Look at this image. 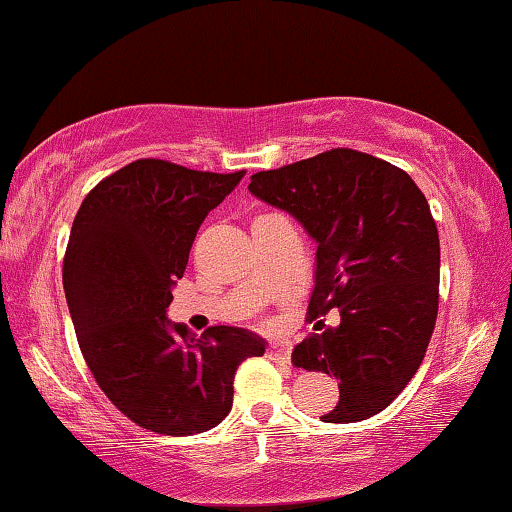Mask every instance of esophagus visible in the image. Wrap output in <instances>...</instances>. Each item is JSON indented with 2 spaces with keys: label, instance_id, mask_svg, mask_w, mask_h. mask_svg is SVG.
Here are the masks:
<instances>
[{
  "label": "esophagus",
  "instance_id": "1",
  "mask_svg": "<svg viewBox=\"0 0 512 512\" xmlns=\"http://www.w3.org/2000/svg\"><path fill=\"white\" fill-rule=\"evenodd\" d=\"M269 358L276 363H289V358H292V345L287 340H273L269 345Z\"/></svg>",
  "mask_w": 512,
  "mask_h": 512
}]
</instances>
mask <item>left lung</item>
Wrapping results in <instances>:
<instances>
[{
	"mask_svg": "<svg viewBox=\"0 0 512 512\" xmlns=\"http://www.w3.org/2000/svg\"><path fill=\"white\" fill-rule=\"evenodd\" d=\"M248 190L287 211L317 243L310 315L340 310L294 347L296 368L340 381L326 423L391 404L430 345L439 310V234L425 195L400 167L354 149L257 172Z\"/></svg>",
	"mask_w": 512,
	"mask_h": 512,
	"instance_id": "8db88e82",
	"label": "left lung"
}]
</instances>
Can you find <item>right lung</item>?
Wrapping results in <instances>:
<instances>
[{
	"label": "right lung",
	"mask_w": 512,
	"mask_h": 512,
	"mask_svg": "<svg viewBox=\"0 0 512 512\" xmlns=\"http://www.w3.org/2000/svg\"><path fill=\"white\" fill-rule=\"evenodd\" d=\"M246 172L158 158L121 167L85 197L64 257L82 356L121 414L158 434H195L230 414L234 372L266 342L236 326L195 335L167 319L195 234Z\"/></svg>",
	"instance_id": "1"
}]
</instances>
